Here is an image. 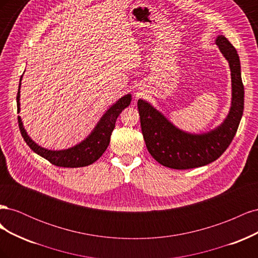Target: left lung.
I'll list each match as a JSON object with an SVG mask.
<instances>
[{
	"mask_svg": "<svg viewBox=\"0 0 258 258\" xmlns=\"http://www.w3.org/2000/svg\"><path fill=\"white\" fill-rule=\"evenodd\" d=\"M216 45L228 60L232 83L230 112L220 127L204 135L186 134L175 128L151 104L143 100L138 101L147 151L162 166L176 170L206 166L221 157L236 135L244 106L240 59L236 48L224 35L217 36Z\"/></svg>",
	"mask_w": 258,
	"mask_h": 258,
	"instance_id": "obj_1",
	"label": "left lung"
}]
</instances>
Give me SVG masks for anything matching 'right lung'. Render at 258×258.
Wrapping results in <instances>:
<instances>
[{
  "mask_svg": "<svg viewBox=\"0 0 258 258\" xmlns=\"http://www.w3.org/2000/svg\"><path fill=\"white\" fill-rule=\"evenodd\" d=\"M20 85L21 84L19 83V89L17 93L18 113L20 111ZM130 102L131 95H126L120 98L114 105L108 108V111L102 116V118L100 119L95 130L91 132V135L88 138H86V140L76 146L63 151H48L33 142L27 135L25 128H23L20 116H18V126L23 140H25L31 150L37 155L42 156L45 159H47L52 165L63 168L86 167L98 160L105 152L108 144H110L111 135L115 128L117 117L119 116L123 108H126L130 104Z\"/></svg>",
  "mask_w": 258,
  "mask_h": 258,
  "instance_id": "right-lung-1",
  "label": "right lung"
}]
</instances>
